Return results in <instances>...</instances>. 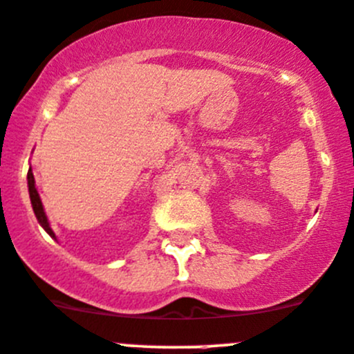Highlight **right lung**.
<instances>
[{
	"instance_id": "right-lung-1",
	"label": "right lung",
	"mask_w": 354,
	"mask_h": 354,
	"mask_svg": "<svg viewBox=\"0 0 354 354\" xmlns=\"http://www.w3.org/2000/svg\"><path fill=\"white\" fill-rule=\"evenodd\" d=\"M28 188H29V199H31V206H32V211H35V214H36V220H38L39 225L45 229V232L55 239V234H54V230L50 229L48 218H47V214H45V209H43L41 199H39V194H38V190H36L35 176H32L31 167H29V171H28Z\"/></svg>"
}]
</instances>
